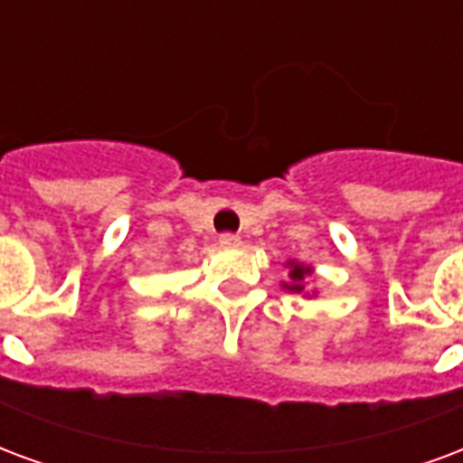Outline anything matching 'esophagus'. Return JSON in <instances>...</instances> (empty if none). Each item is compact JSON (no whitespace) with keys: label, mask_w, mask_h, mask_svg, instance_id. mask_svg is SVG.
<instances>
[{"label":"esophagus","mask_w":463,"mask_h":463,"mask_svg":"<svg viewBox=\"0 0 463 463\" xmlns=\"http://www.w3.org/2000/svg\"><path fill=\"white\" fill-rule=\"evenodd\" d=\"M218 242H221L222 248H238V245H241V238H238L235 232H222Z\"/></svg>","instance_id":"esophagus-1"}]
</instances>
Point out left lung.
Listing matches in <instances>:
<instances>
[{
  "instance_id": "1",
  "label": "left lung",
  "mask_w": 463,
  "mask_h": 463,
  "mask_svg": "<svg viewBox=\"0 0 463 463\" xmlns=\"http://www.w3.org/2000/svg\"><path fill=\"white\" fill-rule=\"evenodd\" d=\"M289 265V282H282L284 289H289L294 294L304 292V279L311 275V267L301 265V262H287Z\"/></svg>"
}]
</instances>
